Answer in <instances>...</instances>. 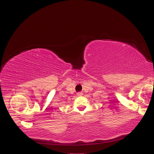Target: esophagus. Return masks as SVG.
<instances>
[{
    "label": "esophagus",
    "mask_w": 154,
    "mask_h": 154,
    "mask_svg": "<svg viewBox=\"0 0 154 154\" xmlns=\"http://www.w3.org/2000/svg\"><path fill=\"white\" fill-rule=\"evenodd\" d=\"M77 96H82L83 95V93L82 92H79L77 93Z\"/></svg>",
    "instance_id": "obj_1"
}]
</instances>
